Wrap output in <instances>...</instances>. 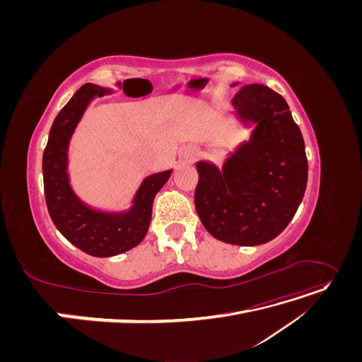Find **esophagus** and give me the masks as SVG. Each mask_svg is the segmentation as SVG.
<instances>
[{"mask_svg": "<svg viewBox=\"0 0 362 362\" xmlns=\"http://www.w3.org/2000/svg\"><path fill=\"white\" fill-rule=\"evenodd\" d=\"M194 157H196V151L192 149V148H184V149L180 152V158H181L184 163H192Z\"/></svg>", "mask_w": 362, "mask_h": 362, "instance_id": "34e87169", "label": "esophagus"}]
</instances>
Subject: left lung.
Segmentation results:
<instances>
[{
    "mask_svg": "<svg viewBox=\"0 0 362 362\" xmlns=\"http://www.w3.org/2000/svg\"><path fill=\"white\" fill-rule=\"evenodd\" d=\"M233 107L238 124L252 127V133L229 152L222 168L208 160L196 163L194 206L214 238L258 246L278 237L298 211L308 160L300 129L279 93L249 84L235 95Z\"/></svg>",
    "mask_w": 362,
    "mask_h": 362,
    "instance_id": "obj_1",
    "label": "left lung"
}]
</instances>
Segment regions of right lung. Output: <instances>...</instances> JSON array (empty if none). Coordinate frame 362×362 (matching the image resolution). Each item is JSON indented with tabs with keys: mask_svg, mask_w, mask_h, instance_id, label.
<instances>
[{
	"mask_svg": "<svg viewBox=\"0 0 362 362\" xmlns=\"http://www.w3.org/2000/svg\"><path fill=\"white\" fill-rule=\"evenodd\" d=\"M112 89L87 83L56 116L43 151V189L49 216L60 234L92 257H115L136 247L145 238L156 194L173 169L152 173L139 185L125 210H103L84 202L74 190L69 177V145L84 112L95 98Z\"/></svg>",
	"mask_w": 362,
	"mask_h": 362,
	"instance_id": "add662e5",
	"label": "right lung"
}]
</instances>
